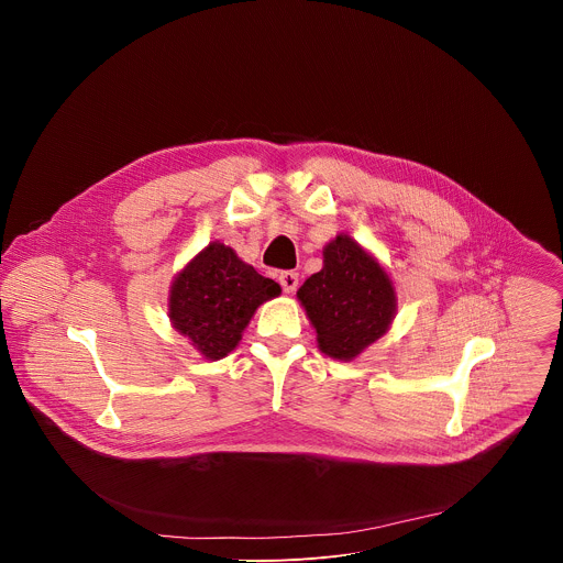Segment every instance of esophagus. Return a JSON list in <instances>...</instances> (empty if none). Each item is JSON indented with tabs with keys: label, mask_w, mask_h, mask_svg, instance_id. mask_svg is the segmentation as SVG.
Listing matches in <instances>:
<instances>
[{
	"label": "esophagus",
	"mask_w": 563,
	"mask_h": 563,
	"mask_svg": "<svg viewBox=\"0 0 563 563\" xmlns=\"http://www.w3.org/2000/svg\"><path fill=\"white\" fill-rule=\"evenodd\" d=\"M278 283L285 289V294H294L296 287H298V274L296 272H280Z\"/></svg>",
	"instance_id": "1"
}]
</instances>
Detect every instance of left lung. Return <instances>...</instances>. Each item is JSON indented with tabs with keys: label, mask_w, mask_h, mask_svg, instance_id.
Here are the masks:
<instances>
[{
	"label": "left lung",
	"mask_w": 563,
	"mask_h": 563,
	"mask_svg": "<svg viewBox=\"0 0 563 563\" xmlns=\"http://www.w3.org/2000/svg\"><path fill=\"white\" fill-rule=\"evenodd\" d=\"M318 350L352 361L391 325L396 291L387 272L354 238L341 233L323 250V269L296 291Z\"/></svg>",
	"instance_id": "1"
}]
</instances>
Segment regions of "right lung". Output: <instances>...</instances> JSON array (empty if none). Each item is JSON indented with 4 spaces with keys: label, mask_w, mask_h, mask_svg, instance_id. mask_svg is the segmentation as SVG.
Here are the masks:
<instances>
[{
    "label": "right lung",
    "mask_w": 563,
    "mask_h": 563,
    "mask_svg": "<svg viewBox=\"0 0 563 563\" xmlns=\"http://www.w3.org/2000/svg\"><path fill=\"white\" fill-rule=\"evenodd\" d=\"M278 294V283L216 240L174 278L169 318L205 358L218 361L235 350L254 311Z\"/></svg>",
    "instance_id": "add662e5"
}]
</instances>
